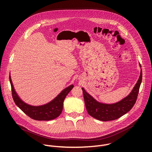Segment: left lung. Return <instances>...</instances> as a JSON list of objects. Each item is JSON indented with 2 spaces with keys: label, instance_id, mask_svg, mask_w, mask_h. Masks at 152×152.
Segmentation results:
<instances>
[{
  "label": "left lung",
  "instance_id": "8db88e82",
  "mask_svg": "<svg viewBox=\"0 0 152 152\" xmlns=\"http://www.w3.org/2000/svg\"><path fill=\"white\" fill-rule=\"evenodd\" d=\"M141 67V65L140 64ZM142 70L133 90L127 97L113 104L99 102L82 88L86 109L90 115L97 120L106 121L119 118L131 110L135 104L142 82Z\"/></svg>",
  "mask_w": 152,
  "mask_h": 152
}]
</instances>
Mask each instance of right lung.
I'll return each mask as SVG.
<instances>
[{
  "instance_id": "right-lung-1",
  "label": "right lung",
  "mask_w": 152,
  "mask_h": 152,
  "mask_svg": "<svg viewBox=\"0 0 152 152\" xmlns=\"http://www.w3.org/2000/svg\"><path fill=\"white\" fill-rule=\"evenodd\" d=\"M10 81L13 100L20 109L31 118L39 121H49L57 118L62 113L63 103L65 98L74 87L73 85L64 89L53 100L41 106H32L21 100L15 92L11 76Z\"/></svg>"
}]
</instances>
